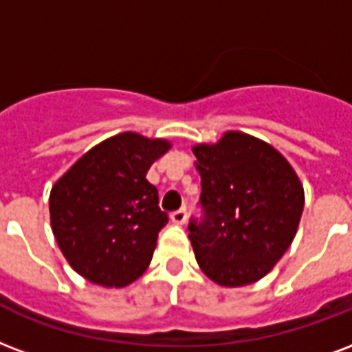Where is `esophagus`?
<instances>
[{"label":"esophagus","mask_w":352,"mask_h":352,"mask_svg":"<svg viewBox=\"0 0 352 352\" xmlns=\"http://www.w3.org/2000/svg\"><path fill=\"white\" fill-rule=\"evenodd\" d=\"M186 218H188V212L184 210V208H181V210H177L171 214V221L175 225H184L186 223Z\"/></svg>","instance_id":"1"}]
</instances>
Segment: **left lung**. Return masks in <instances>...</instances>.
Wrapping results in <instances>:
<instances>
[{
  "label": "left lung",
  "instance_id": "obj_1",
  "mask_svg": "<svg viewBox=\"0 0 352 352\" xmlns=\"http://www.w3.org/2000/svg\"><path fill=\"white\" fill-rule=\"evenodd\" d=\"M201 175V221L188 225L197 264L219 286H248L267 275L295 238L305 190L280 153L229 131L194 146Z\"/></svg>",
  "mask_w": 352,
  "mask_h": 352
}]
</instances>
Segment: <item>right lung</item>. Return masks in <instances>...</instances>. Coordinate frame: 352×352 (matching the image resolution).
<instances>
[{"label": "right lung", "mask_w": 352, "mask_h": 352, "mask_svg": "<svg viewBox=\"0 0 352 352\" xmlns=\"http://www.w3.org/2000/svg\"><path fill=\"white\" fill-rule=\"evenodd\" d=\"M171 144L120 133L94 146L50 194L51 229L80 277L123 288L146 272L168 214L147 170Z\"/></svg>", "instance_id": "1"}]
</instances>
